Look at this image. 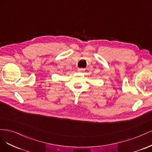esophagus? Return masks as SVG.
I'll use <instances>...</instances> for the list:
<instances>
[{"label": "esophagus", "mask_w": 152, "mask_h": 152, "mask_svg": "<svg viewBox=\"0 0 152 152\" xmlns=\"http://www.w3.org/2000/svg\"><path fill=\"white\" fill-rule=\"evenodd\" d=\"M85 69H83V68H78L77 69V71L78 72H83V71H85Z\"/></svg>", "instance_id": "obj_1"}]
</instances>
